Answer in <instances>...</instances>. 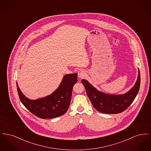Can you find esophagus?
<instances>
[{
  "label": "esophagus",
  "mask_w": 151,
  "mask_h": 151,
  "mask_svg": "<svg viewBox=\"0 0 151 151\" xmlns=\"http://www.w3.org/2000/svg\"><path fill=\"white\" fill-rule=\"evenodd\" d=\"M86 73L84 70H80L78 71V77L79 78H83L86 76Z\"/></svg>",
  "instance_id": "esophagus-1"
}]
</instances>
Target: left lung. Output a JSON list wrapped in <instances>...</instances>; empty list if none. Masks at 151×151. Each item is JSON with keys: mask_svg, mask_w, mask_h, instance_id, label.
I'll return each instance as SVG.
<instances>
[{"mask_svg": "<svg viewBox=\"0 0 151 151\" xmlns=\"http://www.w3.org/2000/svg\"><path fill=\"white\" fill-rule=\"evenodd\" d=\"M81 82L91 103L97 111L105 114H118L127 109L135 100L140 88V75L139 70L135 85L123 94L105 93L98 91L86 80L83 79Z\"/></svg>", "mask_w": 151, "mask_h": 151, "instance_id": "8db88e82", "label": "left lung"}]
</instances>
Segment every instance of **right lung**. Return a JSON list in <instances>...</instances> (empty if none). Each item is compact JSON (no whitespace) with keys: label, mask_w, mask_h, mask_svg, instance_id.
<instances>
[{"label":"right lung","mask_w":151,"mask_h":151,"mask_svg":"<svg viewBox=\"0 0 151 151\" xmlns=\"http://www.w3.org/2000/svg\"><path fill=\"white\" fill-rule=\"evenodd\" d=\"M78 81V74H67L63 76L57 89L50 95L32 100L26 97L17 84V89L22 104L30 112L42 119L54 118L63 115L70 106L72 88Z\"/></svg>","instance_id":"obj_1"}]
</instances>
